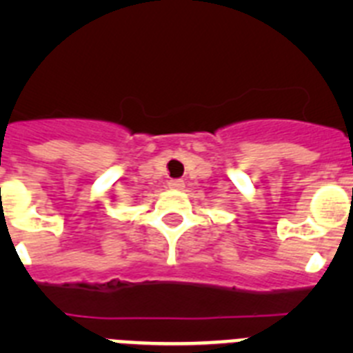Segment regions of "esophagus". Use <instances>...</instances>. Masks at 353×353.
Masks as SVG:
<instances>
[{
    "label": "esophagus",
    "instance_id": "34e87169",
    "mask_svg": "<svg viewBox=\"0 0 353 353\" xmlns=\"http://www.w3.org/2000/svg\"><path fill=\"white\" fill-rule=\"evenodd\" d=\"M168 185H170V189H173V191H182L183 187H185V182L180 179H176V180H170V182H168Z\"/></svg>",
    "mask_w": 353,
    "mask_h": 353
}]
</instances>
